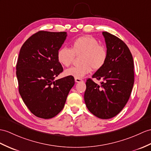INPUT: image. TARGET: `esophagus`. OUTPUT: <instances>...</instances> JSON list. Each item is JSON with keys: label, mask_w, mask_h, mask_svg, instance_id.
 Instances as JSON below:
<instances>
[{"label": "esophagus", "mask_w": 151, "mask_h": 151, "mask_svg": "<svg viewBox=\"0 0 151 151\" xmlns=\"http://www.w3.org/2000/svg\"><path fill=\"white\" fill-rule=\"evenodd\" d=\"M75 81L76 83H81V82H83V81L81 79H79V78H75Z\"/></svg>", "instance_id": "obj_1"}]
</instances>
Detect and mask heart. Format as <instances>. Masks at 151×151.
Listing matches in <instances>:
<instances>
[{"label":"heart","instance_id":"1","mask_svg":"<svg viewBox=\"0 0 151 151\" xmlns=\"http://www.w3.org/2000/svg\"><path fill=\"white\" fill-rule=\"evenodd\" d=\"M71 49L62 47L57 52L59 63L64 67H69L73 61L75 55L82 54V64L68 68L65 75L75 78H82L92 71L98 70L104 65L108 53L104 46L100 45L98 40L90 36H84L76 39L72 43Z\"/></svg>","mask_w":151,"mask_h":151}]
</instances>
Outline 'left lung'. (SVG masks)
Instances as JSON below:
<instances>
[{
    "instance_id": "obj_1",
    "label": "left lung",
    "mask_w": 151,
    "mask_h": 151,
    "mask_svg": "<svg viewBox=\"0 0 151 151\" xmlns=\"http://www.w3.org/2000/svg\"><path fill=\"white\" fill-rule=\"evenodd\" d=\"M108 57L104 65L92 76L101 84L88 79L84 95L88 110L97 117L108 119L122 111L134 84V63L132 54L122 40L102 32Z\"/></svg>"
}]
</instances>
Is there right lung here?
<instances>
[{"mask_svg": "<svg viewBox=\"0 0 151 151\" xmlns=\"http://www.w3.org/2000/svg\"><path fill=\"white\" fill-rule=\"evenodd\" d=\"M67 36L66 32L40 31L20 49L16 67L18 91L28 109L39 118L56 116L75 84L72 76L55 80L63 70L57 52Z\"/></svg>", "mask_w": 151, "mask_h": 151, "instance_id": "1", "label": "right lung"}]
</instances>
